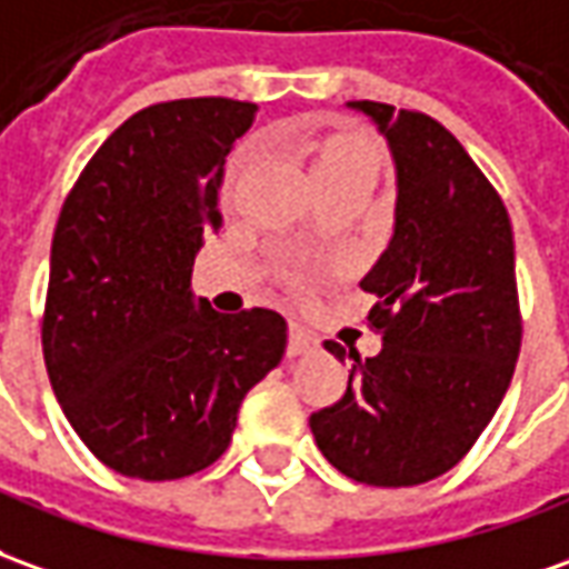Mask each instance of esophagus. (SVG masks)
Returning a JSON list of instances; mask_svg holds the SVG:
<instances>
[{"instance_id": "obj_1", "label": "esophagus", "mask_w": 569, "mask_h": 569, "mask_svg": "<svg viewBox=\"0 0 569 569\" xmlns=\"http://www.w3.org/2000/svg\"><path fill=\"white\" fill-rule=\"evenodd\" d=\"M319 347V337L312 335L303 325H291L288 331V356H303V352L316 350Z\"/></svg>"}]
</instances>
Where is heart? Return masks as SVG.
<instances>
[{
	"label": "heart",
	"instance_id": "heart-1",
	"mask_svg": "<svg viewBox=\"0 0 569 569\" xmlns=\"http://www.w3.org/2000/svg\"><path fill=\"white\" fill-rule=\"evenodd\" d=\"M303 154L309 160V172H312V182L316 186H325V182H350V179H368V182L378 179V151L359 132H331V136H325L319 142L303 144ZM244 167L247 158L234 163L232 176H229V186H226L229 198H232L234 182L244 172Z\"/></svg>",
	"mask_w": 569,
	"mask_h": 569
}]
</instances>
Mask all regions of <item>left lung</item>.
Segmentation results:
<instances>
[{"label":"left lung","mask_w":569,"mask_h":569,"mask_svg":"<svg viewBox=\"0 0 569 569\" xmlns=\"http://www.w3.org/2000/svg\"><path fill=\"white\" fill-rule=\"evenodd\" d=\"M397 163L393 238L359 288L378 297L371 359L309 427L337 471L368 487H418L471 452L511 383L520 352L515 234L499 191L449 129L421 111L350 101Z\"/></svg>","instance_id":"obj_1"}]
</instances>
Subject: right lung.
Returning a JSON list of instances; mask_svg holds the SVG:
<instances>
[{
	"instance_id": "add662e5",
	"label": "right lung",
	"mask_w": 569,
	"mask_h": 569,
	"mask_svg": "<svg viewBox=\"0 0 569 569\" xmlns=\"http://www.w3.org/2000/svg\"><path fill=\"white\" fill-rule=\"evenodd\" d=\"M253 117L234 98L151 104L113 129L61 207L46 371L86 449L123 477L210 468L247 390L284 356L278 312L226 316L191 293L203 234L222 226V167Z\"/></svg>"
}]
</instances>
